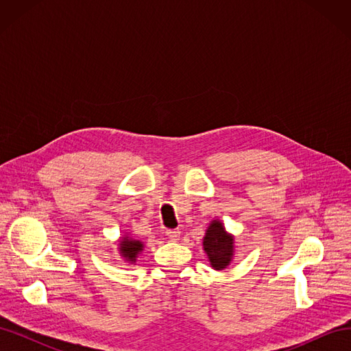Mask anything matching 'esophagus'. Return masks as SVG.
Instances as JSON below:
<instances>
[{
    "label": "esophagus",
    "instance_id": "1",
    "mask_svg": "<svg viewBox=\"0 0 351 351\" xmlns=\"http://www.w3.org/2000/svg\"><path fill=\"white\" fill-rule=\"evenodd\" d=\"M165 234L171 241H177L180 239V231L178 230H167Z\"/></svg>",
    "mask_w": 351,
    "mask_h": 351
}]
</instances>
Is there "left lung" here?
Here are the masks:
<instances>
[{
  "instance_id": "left-lung-1",
  "label": "left lung",
  "mask_w": 351,
  "mask_h": 351,
  "mask_svg": "<svg viewBox=\"0 0 351 351\" xmlns=\"http://www.w3.org/2000/svg\"><path fill=\"white\" fill-rule=\"evenodd\" d=\"M202 246L208 256L212 269L222 271L228 268L236 254V237L226 230L224 222L214 218L205 231Z\"/></svg>"
}]
</instances>
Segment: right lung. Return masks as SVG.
<instances>
[{
	"label": "right lung",
	"mask_w": 351,
	"mask_h": 351,
	"mask_svg": "<svg viewBox=\"0 0 351 351\" xmlns=\"http://www.w3.org/2000/svg\"><path fill=\"white\" fill-rule=\"evenodd\" d=\"M117 243H119L117 249H119L121 259L129 265H136L137 258H139L142 252L145 250V241L134 239L129 231H125L124 234H121V237L117 240Z\"/></svg>",
	"instance_id": "obj_1"
}]
</instances>
